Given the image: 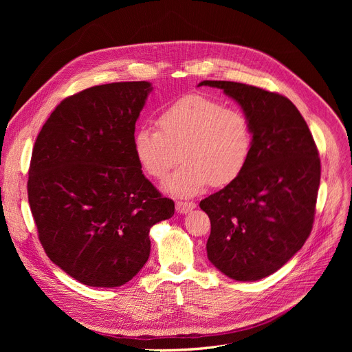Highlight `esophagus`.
Listing matches in <instances>:
<instances>
[{
	"label": "esophagus",
	"mask_w": 352,
	"mask_h": 352,
	"mask_svg": "<svg viewBox=\"0 0 352 352\" xmlns=\"http://www.w3.org/2000/svg\"><path fill=\"white\" fill-rule=\"evenodd\" d=\"M195 207H197V204H195V202H192V201H178L177 202V211L182 212V214L190 212Z\"/></svg>",
	"instance_id": "1"
}]
</instances>
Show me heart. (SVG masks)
Here are the masks:
<instances>
[{
  "label": "heart",
  "instance_id": "heart-1",
  "mask_svg": "<svg viewBox=\"0 0 352 352\" xmlns=\"http://www.w3.org/2000/svg\"><path fill=\"white\" fill-rule=\"evenodd\" d=\"M157 125L137 129L133 150L142 171L157 181L165 179L186 160L165 182V190L173 194L190 197L210 184L230 186L250 162L254 135L243 109L226 107L204 94H191L165 107Z\"/></svg>",
  "mask_w": 352,
  "mask_h": 352
}]
</instances>
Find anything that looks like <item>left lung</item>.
<instances>
[{"label": "left lung", "instance_id": "obj_1", "mask_svg": "<svg viewBox=\"0 0 352 352\" xmlns=\"http://www.w3.org/2000/svg\"><path fill=\"white\" fill-rule=\"evenodd\" d=\"M224 89L252 125L245 171L199 202L211 221L207 255L236 281H256L280 270L311 234L321 178L318 148L287 97L248 84L202 81Z\"/></svg>", "mask_w": 352, "mask_h": 352}]
</instances>
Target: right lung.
<instances>
[{
  "mask_svg": "<svg viewBox=\"0 0 352 352\" xmlns=\"http://www.w3.org/2000/svg\"><path fill=\"white\" fill-rule=\"evenodd\" d=\"M151 84L111 82L63 100L35 140L28 202L50 260L89 287H120L150 256V228L174 201L134 155L135 122Z\"/></svg>",
  "mask_w": 352,
  "mask_h": 352,
  "instance_id": "1",
  "label": "right lung"
}]
</instances>
